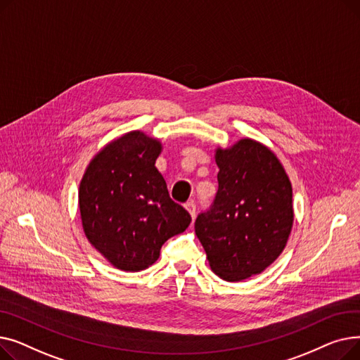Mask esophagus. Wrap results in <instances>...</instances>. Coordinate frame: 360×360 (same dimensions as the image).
<instances>
[{
	"mask_svg": "<svg viewBox=\"0 0 360 360\" xmlns=\"http://www.w3.org/2000/svg\"><path fill=\"white\" fill-rule=\"evenodd\" d=\"M185 209H186V212L191 214V217H193V220L195 219V204H194V201H188L186 204H185Z\"/></svg>",
	"mask_w": 360,
	"mask_h": 360,
	"instance_id": "34e87169",
	"label": "esophagus"
}]
</instances>
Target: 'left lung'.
Wrapping results in <instances>:
<instances>
[{"label":"left lung","instance_id":"obj_1","mask_svg":"<svg viewBox=\"0 0 360 360\" xmlns=\"http://www.w3.org/2000/svg\"><path fill=\"white\" fill-rule=\"evenodd\" d=\"M219 190L195 235L210 269L226 281L261 274L280 257L293 226L292 184L274 151L252 139L217 147Z\"/></svg>","mask_w":360,"mask_h":360}]
</instances>
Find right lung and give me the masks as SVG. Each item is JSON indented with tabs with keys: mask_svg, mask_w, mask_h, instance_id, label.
<instances>
[{
	"mask_svg": "<svg viewBox=\"0 0 360 360\" xmlns=\"http://www.w3.org/2000/svg\"><path fill=\"white\" fill-rule=\"evenodd\" d=\"M163 144L129 131L103 146L89 162L79 186L83 232L91 247L122 271H141L158 261L162 245L191 223L170 200L155 166Z\"/></svg>",
	"mask_w": 360,
	"mask_h": 360,
	"instance_id": "add662e5",
	"label": "right lung"
}]
</instances>
